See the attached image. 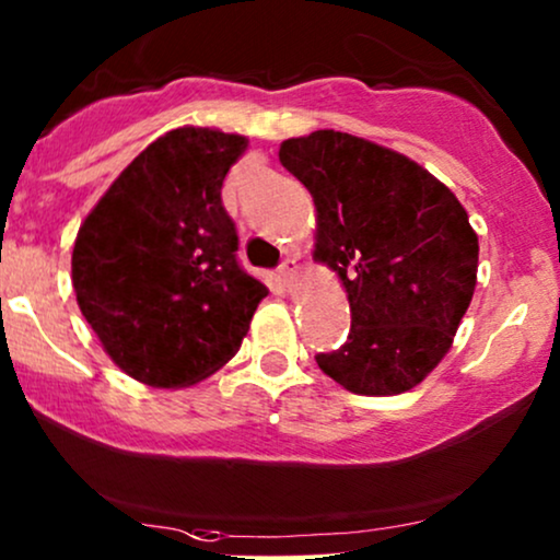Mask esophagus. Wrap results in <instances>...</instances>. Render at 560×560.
<instances>
[{"mask_svg": "<svg viewBox=\"0 0 560 560\" xmlns=\"http://www.w3.org/2000/svg\"><path fill=\"white\" fill-rule=\"evenodd\" d=\"M295 272H299V265H295V259H282V265L278 267V278L282 280V285L291 288L293 280H295Z\"/></svg>", "mask_w": 560, "mask_h": 560, "instance_id": "esophagus-1", "label": "esophagus"}]
</instances>
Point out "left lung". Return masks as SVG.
Segmentation results:
<instances>
[{"mask_svg":"<svg viewBox=\"0 0 560 560\" xmlns=\"http://www.w3.org/2000/svg\"><path fill=\"white\" fill-rule=\"evenodd\" d=\"M312 191L314 259L342 280L350 335L316 363L348 392L418 386L452 348L478 282V233L452 189L402 153L335 129L280 144Z\"/></svg>","mask_w":560,"mask_h":560,"instance_id":"obj_1","label":"left lung"}]
</instances>
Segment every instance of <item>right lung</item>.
<instances>
[{
	"instance_id": "1",
	"label": "right lung",
	"mask_w": 560,
	"mask_h": 560,
	"mask_svg": "<svg viewBox=\"0 0 560 560\" xmlns=\"http://www.w3.org/2000/svg\"><path fill=\"white\" fill-rule=\"evenodd\" d=\"M248 140L182 127L142 150L80 225L78 306L124 374L178 389L238 353L267 288L236 259L220 189Z\"/></svg>"
}]
</instances>
